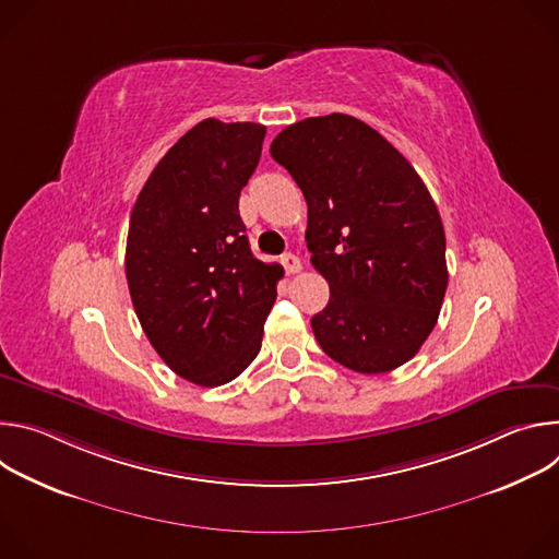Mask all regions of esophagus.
<instances>
[{
    "label": "esophagus",
    "instance_id": "34e87169",
    "mask_svg": "<svg viewBox=\"0 0 559 559\" xmlns=\"http://www.w3.org/2000/svg\"><path fill=\"white\" fill-rule=\"evenodd\" d=\"M281 263H283V267H285L287 274H298V272L302 270L300 259L294 257V254H283V257H281Z\"/></svg>",
    "mask_w": 559,
    "mask_h": 559
}]
</instances>
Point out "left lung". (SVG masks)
I'll list each match as a JSON object with an SVG mask.
<instances>
[{"mask_svg": "<svg viewBox=\"0 0 559 559\" xmlns=\"http://www.w3.org/2000/svg\"><path fill=\"white\" fill-rule=\"evenodd\" d=\"M270 154L302 190L311 265L330 283L311 318L318 345L358 373L405 365L433 332L449 283L427 186L380 132L341 112L287 126Z\"/></svg>", "mask_w": 559, "mask_h": 559, "instance_id": "left-lung-1", "label": "left lung"}]
</instances>
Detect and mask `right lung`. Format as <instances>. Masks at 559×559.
Masks as SVG:
<instances>
[{
  "label": "right lung",
  "mask_w": 559,
  "mask_h": 559,
  "mask_svg": "<svg viewBox=\"0 0 559 559\" xmlns=\"http://www.w3.org/2000/svg\"><path fill=\"white\" fill-rule=\"evenodd\" d=\"M261 123L205 119L156 164L130 214L126 278L139 323L181 378L218 386L261 352L283 267L259 261L238 214Z\"/></svg>",
  "instance_id": "add662e5"
}]
</instances>
